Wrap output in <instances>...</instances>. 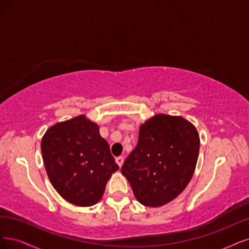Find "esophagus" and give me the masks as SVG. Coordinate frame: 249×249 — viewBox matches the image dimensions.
I'll list each match as a JSON object with an SVG mask.
<instances>
[{
  "instance_id": "34e87169",
  "label": "esophagus",
  "mask_w": 249,
  "mask_h": 249,
  "mask_svg": "<svg viewBox=\"0 0 249 249\" xmlns=\"http://www.w3.org/2000/svg\"><path fill=\"white\" fill-rule=\"evenodd\" d=\"M116 162L118 163V165L121 167L122 166V164H123V162H124V157L123 156H118L117 158H116Z\"/></svg>"
}]
</instances>
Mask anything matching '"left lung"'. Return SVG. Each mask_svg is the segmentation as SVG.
I'll return each mask as SVG.
<instances>
[{
    "instance_id": "left-lung-1",
    "label": "left lung",
    "mask_w": 249,
    "mask_h": 249,
    "mask_svg": "<svg viewBox=\"0 0 249 249\" xmlns=\"http://www.w3.org/2000/svg\"><path fill=\"white\" fill-rule=\"evenodd\" d=\"M198 150V133L190 122L182 117L156 115L140 127L138 145L121 172L142 205L160 207L185 189Z\"/></svg>"
}]
</instances>
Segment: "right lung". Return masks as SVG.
Wrapping results in <instances>:
<instances>
[{
  "mask_svg": "<svg viewBox=\"0 0 249 249\" xmlns=\"http://www.w3.org/2000/svg\"><path fill=\"white\" fill-rule=\"evenodd\" d=\"M50 181L67 202L90 207L98 203L119 165L99 127L85 116L52 126L41 141Z\"/></svg>",
  "mask_w": 249,
  "mask_h": 249,
  "instance_id": "obj_1",
  "label": "right lung"
}]
</instances>
